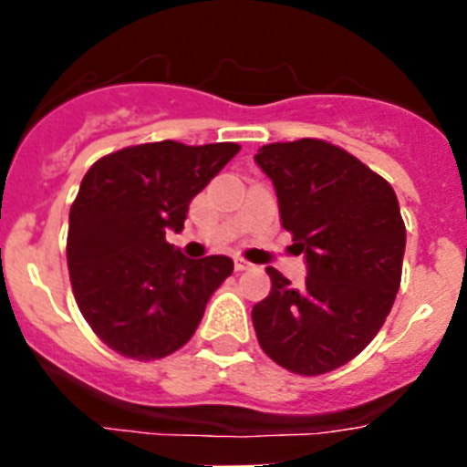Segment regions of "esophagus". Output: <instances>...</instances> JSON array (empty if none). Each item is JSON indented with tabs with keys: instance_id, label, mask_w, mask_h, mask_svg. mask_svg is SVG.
<instances>
[{
	"instance_id": "obj_1",
	"label": "esophagus",
	"mask_w": 467,
	"mask_h": 467,
	"mask_svg": "<svg viewBox=\"0 0 467 467\" xmlns=\"http://www.w3.org/2000/svg\"><path fill=\"white\" fill-rule=\"evenodd\" d=\"M234 266H236V271H250V269H254V264H250V262H247V259H243V257L234 259Z\"/></svg>"
}]
</instances>
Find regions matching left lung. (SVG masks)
<instances>
[{"mask_svg":"<svg viewBox=\"0 0 467 467\" xmlns=\"http://www.w3.org/2000/svg\"><path fill=\"white\" fill-rule=\"evenodd\" d=\"M254 161L274 180L280 220L306 254L301 287L275 269L254 304L262 350L299 377H317L365 350L393 308L407 231L393 187L332 142L264 144Z\"/></svg>","mask_w":467,"mask_h":467,"instance_id":"1","label":"left lung"}]
</instances>
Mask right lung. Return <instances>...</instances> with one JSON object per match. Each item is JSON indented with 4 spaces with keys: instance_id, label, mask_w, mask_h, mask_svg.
<instances>
[{
    "instance_id": "obj_1",
    "label": "right lung",
    "mask_w": 467,
    "mask_h": 467,
    "mask_svg": "<svg viewBox=\"0 0 467 467\" xmlns=\"http://www.w3.org/2000/svg\"><path fill=\"white\" fill-rule=\"evenodd\" d=\"M236 142L130 144L88 168L72 208L67 269L81 316L102 344L150 362L182 348L234 271L222 254L187 259L166 241Z\"/></svg>"
}]
</instances>
